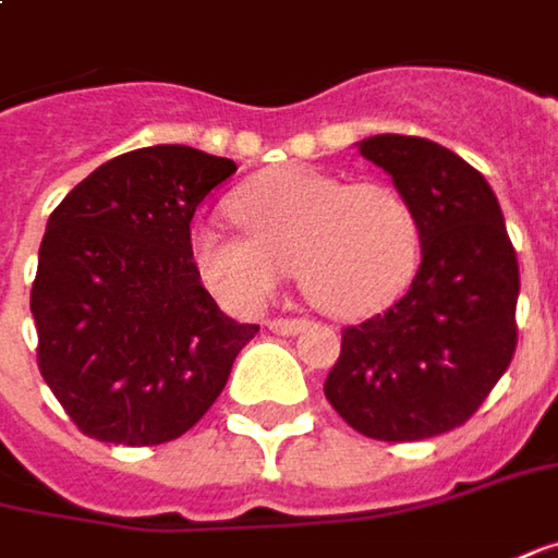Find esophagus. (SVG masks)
I'll return each mask as SVG.
<instances>
[{
	"mask_svg": "<svg viewBox=\"0 0 558 558\" xmlns=\"http://www.w3.org/2000/svg\"><path fill=\"white\" fill-rule=\"evenodd\" d=\"M305 327V320H299V317H271L268 320V330H275L280 337H293Z\"/></svg>",
	"mask_w": 558,
	"mask_h": 558,
	"instance_id": "34e87169",
	"label": "esophagus"
}]
</instances>
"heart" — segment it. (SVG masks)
<instances>
[{"mask_svg": "<svg viewBox=\"0 0 558 558\" xmlns=\"http://www.w3.org/2000/svg\"><path fill=\"white\" fill-rule=\"evenodd\" d=\"M246 234L194 231V265L231 312H262L287 271L312 305L367 317L408 290L420 265V219L389 182H345L305 166L259 172L231 197Z\"/></svg>", "mask_w": 558, "mask_h": 558, "instance_id": "1", "label": "heart"}]
</instances>
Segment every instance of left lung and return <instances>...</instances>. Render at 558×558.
<instances>
[{
    "mask_svg": "<svg viewBox=\"0 0 558 558\" xmlns=\"http://www.w3.org/2000/svg\"><path fill=\"white\" fill-rule=\"evenodd\" d=\"M361 154L392 175L420 219L411 290L342 330L324 395L376 441H423L463 426L515 352L519 262L478 169L416 135H374Z\"/></svg>",
    "mask_w": 558,
    "mask_h": 558,
    "instance_id": "1",
    "label": "left lung"
}]
</instances>
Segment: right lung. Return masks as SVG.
Returning <instances> with one entry per match:
<instances>
[{
    "instance_id": "add662e5",
    "label": "right lung",
    "mask_w": 558,
    "mask_h": 558,
    "mask_svg": "<svg viewBox=\"0 0 558 558\" xmlns=\"http://www.w3.org/2000/svg\"><path fill=\"white\" fill-rule=\"evenodd\" d=\"M234 172L194 147H138L49 216L29 293L36 361L88 438L147 448L184 435L259 333L216 305L191 250L194 209Z\"/></svg>"
}]
</instances>
